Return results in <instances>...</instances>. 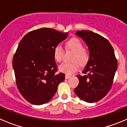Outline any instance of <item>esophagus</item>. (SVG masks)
Wrapping results in <instances>:
<instances>
[{
  "label": "esophagus",
  "mask_w": 127,
  "mask_h": 127,
  "mask_svg": "<svg viewBox=\"0 0 127 127\" xmlns=\"http://www.w3.org/2000/svg\"><path fill=\"white\" fill-rule=\"evenodd\" d=\"M70 77V76H69V75H65V79H69Z\"/></svg>",
  "instance_id": "1"
}]
</instances>
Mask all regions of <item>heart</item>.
<instances>
[{
    "mask_svg": "<svg viewBox=\"0 0 127 127\" xmlns=\"http://www.w3.org/2000/svg\"><path fill=\"white\" fill-rule=\"evenodd\" d=\"M66 48L74 51L72 60V62L63 63L59 66L58 69L62 72L67 74H72L79 69V64L81 65H85L88 62L89 55L87 51L84 50V46L82 42L77 38H72L66 43ZM64 49L60 45H57L53 50V57L55 60L60 62L62 60L64 56Z\"/></svg>",
    "mask_w": 127,
    "mask_h": 127,
    "instance_id": "heart-1",
    "label": "heart"
}]
</instances>
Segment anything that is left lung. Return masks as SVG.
<instances>
[{
  "mask_svg": "<svg viewBox=\"0 0 127 127\" xmlns=\"http://www.w3.org/2000/svg\"><path fill=\"white\" fill-rule=\"evenodd\" d=\"M76 35L86 44L89 59L83 71L87 74L77 76L79 83L74 92L86 102H96L104 98L111 88L117 60L113 46L104 37L88 30H77Z\"/></svg>",
  "mask_w": 127,
  "mask_h": 127,
  "instance_id": "8db88e82",
  "label": "left lung"
}]
</instances>
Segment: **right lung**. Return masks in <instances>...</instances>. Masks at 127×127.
<instances>
[{"label": "right lung", "mask_w": 127, "mask_h": 127, "mask_svg": "<svg viewBox=\"0 0 127 127\" xmlns=\"http://www.w3.org/2000/svg\"><path fill=\"white\" fill-rule=\"evenodd\" d=\"M67 36L68 32L41 28L27 33L20 41L13 67L19 92L31 104L48 102L65 79L64 74L57 73L53 50Z\"/></svg>", "instance_id": "add662e5"}]
</instances>
